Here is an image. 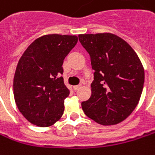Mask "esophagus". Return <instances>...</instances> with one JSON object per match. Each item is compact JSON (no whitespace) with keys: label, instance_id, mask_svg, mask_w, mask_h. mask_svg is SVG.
<instances>
[{"label":"esophagus","instance_id":"1","mask_svg":"<svg viewBox=\"0 0 155 155\" xmlns=\"http://www.w3.org/2000/svg\"><path fill=\"white\" fill-rule=\"evenodd\" d=\"M81 87V86H73L74 91H77V90H79V89H80Z\"/></svg>","mask_w":155,"mask_h":155}]
</instances>
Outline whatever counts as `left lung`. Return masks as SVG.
Listing matches in <instances>:
<instances>
[{"mask_svg":"<svg viewBox=\"0 0 155 155\" xmlns=\"http://www.w3.org/2000/svg\"><path fill=\"white\" fill-rule=\"evenodd\" d=\"M79 41L94 70L91 95L81 103L83 111L103 126L120 123L135 109L143 88L144 69L138 56L114 34H81Z\"/></svg>","mask_w":155,"mask_h":155,"instance_id":"8db88e82","label":"left lung"}]
</instances>
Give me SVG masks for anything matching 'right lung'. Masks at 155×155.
<instances>
[{
	"label": "right lung",
	"mask_w": 155,
	"mask_h": 155,
	"mask_svg": "<svg viewBox=\"0 0 155 155\" xmlns=\"http://www.w3.org/2000/svg\"><path fill=\"white\" fill-rule=\"evenodd\" d=\"M76 35L49 34L34 41L21 56L13 78L17 107L31 124L52 126L64 111L69 89L60 76L65 57L75 47Z\"/></svg>",
	"instance_id": "add662e5"
}]
</instances>
